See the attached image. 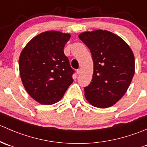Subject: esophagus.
I'll return each instance as SVG.
<instances>
[{
    "label": "esophagus",
    "mask_w": 147,
    "mask_h": 147,
    "mask_svg": "<svg viewBox=\"0 0 147 147\" xmlns=\"http://www.w3.org/2000/svg\"><path fill=\"white\" fill-rule=\"evenodd\" d=\"M76 74H78V75H80V74H81V69H77L76 71Z\"/></svg>",
    "instance_id": "esophagus-1"
}]
</instances>
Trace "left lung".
<instances>
[{
  "label": "left lung",
  "mask_w": 147,
  "mask_h": 147,
  "mask_svg": "<svg viewBox=\"0 0 147 147\" xmlns=\"http://www.w3.org/2000/svg\"><path fill=\"white\" fill-rule=\"evenodd\" d=\"M79 39L89 48L93 61L90 84L85 97L93 106H113L125 95L134 74L133 51L120 37L107 30L84 32Z\"/></svg>",
  "instance_id": "obj_1"
}]
</instances>
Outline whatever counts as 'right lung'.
I'll return each mask as SVG.
<instances>
[{"label": "right lung", "instance_id": "right-lung-1", "mask_svg": "<svg viewBox=\"0 0 147 147\" xmlns=\"http://www.w3.org/2000/svg\"><path fill=\"white\" fill-rule=\"evenodd\" d=\"M71 34L46 31L33 37L19 57L21 81L34 100L52 105L62 98L73 83L74 71L63 53Z\"/></svg>", "mask_w": 147, "mask_h": 147}]
</instances>
